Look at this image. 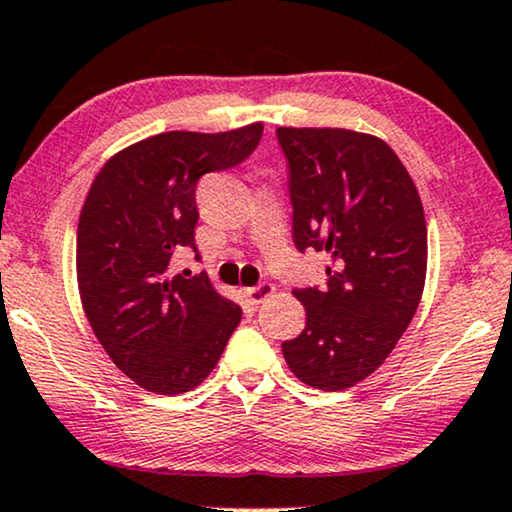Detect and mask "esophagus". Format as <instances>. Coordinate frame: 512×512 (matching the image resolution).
<instances>
[{
	"label": "esophagus",
	"mask_w": 512,
	"mask_h": 512,
	"mask_svg": "<svg viewBox=\"0 0 512 512\" xmlns=\"http://www.w3.org/2000/svg\"><path fill=\"white\" fill-rule=\"evenodd\" d=\"M274 292H276V285L264 281V283H260V285H255V288L245 290V297L250 299V304H262L264 299L274 295Z\"/></svg>",
	"instance_id": "1"
}]
</instances>
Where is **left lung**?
<instances>
[{
  "instance_id": "1",
  "label": "left lung",
  "mask_w": 512,
  "mask_h": 512,
  "mask_svg": "<svg viewBox=\"0 0 512 512\" xmlns=\"http://www.w3.org/2000/svg\"><path fill=\"white\" fill-rule=\"evenodd\" d=\"M288 159L292 238L325 252V288L292 290L306 327L283 342L304 384L344 391L377 370L417 313L426 220L403 161L384 140L346 128H278Z\"/></svg>"
}]
</instances>
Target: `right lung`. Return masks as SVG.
I'll return each instance as SVG.
<instances>
[{
	"mask_svg": "<svg viewBox=\"0 0 512 512\" xmlns=\"http://www.w3.org/2000/svg\"><path fill=\"white\" fill-rule=\"evenodd\" d=\"M262 131L161 133L121 149L95 175L77 229L81 304L107 356L147 391L199 386L241 323V306L203 271L170 276L168 264L180 248L199 260L196 182L243 163Z\"/></svg>",
	"mask_w": 512,
	"mask_h": 512,
	"instance_id": "obj_1",
	"label": "right lung"
}]
</instances>
